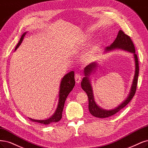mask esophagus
<instances>
[{
    "label": "esophagus",
    "instance_id": "1",
    "mask_svg": "<svg viewBox=\"0 0 148 148\" xmlns=\"http://www.w3.org/2000/svg\"><path fill=\"white\" fill-rule=\"evenodd\" d=\"M75 81L76 83H79L80 82V81L81 79V76L79 73H76L75 75Z\"/></svg>",
    "mask_w": 148,
    "mask_h": 148
}]
</instances>
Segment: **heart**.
Returning a JSON list of instances; mask_svg holds the SVG:
<instances>
[{"mask_svg":"<svg viewBox=\"0 0 148 148\" xmlns=\"http://www.w3.org/2000/svg\"><path fill=\"white\" fill-rule=\"evenodd\" d=\"M93 56H94V53L92 51H90V52L86 54L85 57H86V59H90L92 58L93 57Z\"/></svg>","mask_w":148,"mask_h":148,"instance_id":"1","label":"heart"}]
</instances>
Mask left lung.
<instances>
[{"label": "left lung", "mask_w": 148, "mask_h": 148, "mask_svg": "<svg viewBox=\"0 0 148 148\" xmlns=\"http://www.w3.org/2000/svg\"><path fill=\"white\" fill-rule=\"evenodd\" d=\"M116 48H120L123 49L125 51H128L134 54V56L135 59V73L134 79L133 81V84H132L130 92L128 96V97L124 101L123 103H121L119 105L117 108L113 110H105L102 108H100V107L96 104L95 101L94 100V94H93V90L92 88L90 83V81L88 76L92 72L93 70L97 67V63L96 62H92L91 64H89L86 66L84 69V75L85 77L81 81V88L86 92L88 96V100H89V110L90 113L97 118H108L111 116H113V114L118 113L121 109L128 104L130 100L133 98V97L135 95L136 90V86L137 83H138V73H139V64H138V59L137 57V55L135 54V49L133 42L132 41L129 35H126L123 30H120L117 37L115 39L114 42L112 43L110 47H107L106 50H111Z\"/></svg>", "instance_id": "1"}]
</instances>
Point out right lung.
Here are the masks:
<instances>
[{
  "label": "right lung",
  "instance_id": "right-lung-1",
  "mask_svg": "<svg viewBox=\"0 0 148 148\" xmlns=\"http://www.w3.org/2000/svg\"><path fill=\"white\" fill-rule=\"evenodd\" d=\"M25 34H26V32L24 33L22 35L19 42L17 44L16 48H15V50H16L19 47V46L21 45ZM75 84V73L73 71H72V72H70L67 75H65L64 76V78L62 79V81H61V83L60 84L59 103L58 108L56 110L54 114L51 117V118L46 120H35L32 119H30L33 122H37V123L43 124L45 125L49 124L52 123H56V122L60 121L61 118H62V114L66 99H67V96L71 92V90H72L74 88Z\"/></svg>",
  "mask_w": 148,
  "mask_h": 148
}]
</instances>
